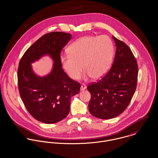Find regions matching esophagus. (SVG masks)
Instances as JSON below:
<instances>
[{
    "mask_svg": "<svg viewBox=\"0 0 158 158\" xmlns=\"http://www.w3.org/2000/svg\"><path fill=\"white\" fill-rule=\"evenodd\" d=\"M86 89V86L85 84H83V85H81V87H80V90L82 91V90H85Z\"/></svg>",
    "mask_w": 158,
    "mask_h": 158,
    "instance_id": "1",
    "label": "esophagus"
}]
</instances>
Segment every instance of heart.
<instances>
[{"instance_id": "heart-1", "label": "heart", "mask_w": 158, "mask_h": 158, "mask_svg": "<svg viewBox=\"0 0 158 158\" xmlns=\"http://www.w3.org/2000/svg\"><path fill=\"white\" fill-rule=\"evenodd\" d=\"M114 44L107 35L81 37L68 48V56H61L60 63L72 80H77L83 69L86 77L102 78L110 68L114 55Z\"/></svg>"}]
</instances>
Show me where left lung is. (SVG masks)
<instances>
[{"mask_svg": "<svg viewBox=\"0 0 158 158\" xmlns=\"http://www.w3.org/2000/svg\"><path fill=\"white\" fill-rule=\"evenodd\" d=\"M116 49L110 70L97 83L87 86L91 95L90 114L100 119L114 118L127 107L136 89L138 64L129 47L112 36Z\"/></svg>", "mask_w": 158, "mask_h": 158, "instance_id": "8db88e82", "label": "left lung"}]
</instances>
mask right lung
Here are the masks:
<instances>
[{"instance_id": "add662e5", "label": "right lung", "mask_w": 158, "mask_h": 158, "mask_svg": "<svg viewBox=\"0 0 158 158\" xmlns=\"http://www.w3.org/2000/svg\"><path fill=\"white\" fill-rule=\"evenodd\" d=\"M72 38L63 32L44 34L24 53L17 70L20 95L29 113L35 119L54 124L65 118L69 113L72 96L80 92V84L64 72L60 63L62 49ZM53 60L52 71L40 77L35 74L31 63L43 56Z\"/></svg>"}]
</instances>
